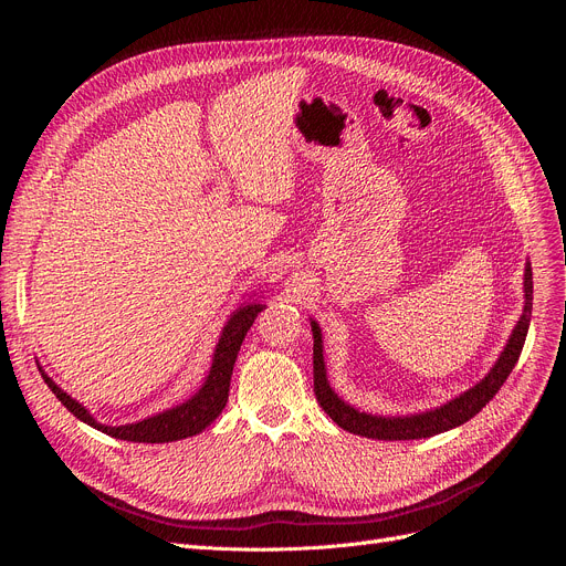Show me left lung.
<instances>
[{"label":"left lung","mask_w":566,"mask_h":566,"mask_svg":"<svg viewBox=\"0 0 566 566\" xmlns=\"http://www.w3.org/2000/svg\"><path fill=\"white\" fill-rule=\"evenodd\" d=\"M530 316H532V268L527 263L525 268V307L523 316L516 323V328L510 337V344L504 346L500 360L489 371L486 378H482L474 388L463 392L461 397L452 399L436 410L422 412V415H410V418H380V415H367L350 408L344 403L328 385L325 378V365H323V348H321V328L312 321V333H314V395L321 408L331 415V418L348 433H358L365 438L376 440H418L429 438L442 431H450L470 418H474L502 388V382L507 380L514 365L518 363V355L525 344V335L530 328Z\"/></svg>","instance_id":"obj_1"}]
</instances>
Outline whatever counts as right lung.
Returning <instances> with one entry per match:
<instances>
[{
    "label": "right lung",
    "instance_id": "right-lung-1",
    "mask_svg": "<svg viewBox=\"0 0 566 566\" xmlns=\"http://www.w3.org/2000/svg\"><path fill=\"white\" fill-rule=\"evenodd\" d=\"M261 310H263V305H245L229 318V323L222 331V337L218 342L216 355H213L211 374H208L203 388L192 399H188L186 403L176 406V408H169L160 415H154V418L137 422V424L105 427V424L96 422L84 406H80L75 399H71L62 388H56L52 378H48L45 374H41V376L48 382V388L56 395V399L62 401L77 420H82L84 424L94 427L112 438L130 440V442H171V440H181L188 436H197L199 431H203L208 424H211L222 412V408L227 406L235 355H238V350H241V344L250 331V325L254 323V318Z\"/></svg>",
    "mask_w": 566,
    "mask_h": 566
}]
</instances>
